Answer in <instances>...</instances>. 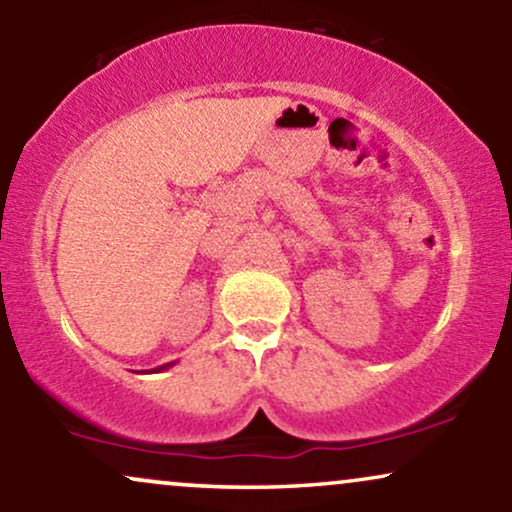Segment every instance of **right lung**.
I'll return each instance as SVG.
<instances>
[{"instance_id": "1", "label": "right lung", "mask_w": 512, "mask_h": 512, "mask_svg": "<svg viewBox=\"0 0 512 512\" xmlns=\"http://www.w3.org/2000/svg\"><path fill=\"white\" fill-rule=\"evenodd\" d=\"M170 366H173V363H163V366L154 368V370H151V373H161V370H166V368H170Z\"/></svg>"}]
</instances>
